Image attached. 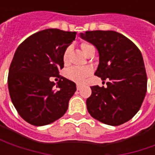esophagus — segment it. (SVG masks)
Segmentation results:
<instances>
[{
	"instance_id": "obj_1",
	"label": "esophagus",
	"mask_w": 155,
	"mask_h": 155,
	"mask_svg": "<svg viewBox=\"0 0 155 155\" xmlns=\"http://www.w3.org/2000/svg\"><path fill=\"white\" fill-rule=\"evenodd\" d=\"M80 89H81V85H80V84H77V90H78V91H79Z\"/></svg>"
}]
</instances>
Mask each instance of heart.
I'll use <instances>...</instances> for the list:
<instances>
[{
    "mask_svg": "<svg viewBox=\"0 0 155 155\" xmlns=\"http://www.w3.org/2000/svg\"><path fill=\"white\" fill-rule=\"evenodd\" d=\"M93 45L91 44L87 43V42H83L81 44V47L83 51L85 53L86 51L91 47ZM69 53H70V48H66L64 53H63V61L64 64L68 63V58ZM91 73V69L88 67H77V66H72L68 68L65 71H64V76L66 78H68L69 80L73 81L75 83H83L84 79L86 78Z\"/></svg>",
    "mask_w": 155,
    "mask_h": 155,
    "instance_id": "heart-1",
    "label": "heart"
}]
</instances>
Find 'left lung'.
<instances>
[{"mask_svg": "<svg viewBox=\"0 0 155 155\" xmlns=\"http://www.w3.org/2000/svg\"><path fill=\"white\" fill-rule=\"evenodd\" d=\"M80 37L94 45L99 53L95 75L108 79L107 87H91L88 112L99 122L118 126L140 110L147 92V73L138 47L115 31H87Z\"/></svg>", "mask_w": 155, "mask_h": 155, "instance_id": "8db88e82", "label": "left lung"}]
</instances>
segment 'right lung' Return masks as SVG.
Returning <instances> with one entry per match:
<instances>
[{"instance_id":"add662e5","label":"right lung","mask_w":155,"mask_h":155,"mask_svg":"<svg viewBox=\"0 0 155 155\" xmlns=\"http://www.w3.org/2000/svg\"><path fill=\"white\" fill-rule=\"evenodd\" d=\"M76 32L45 29L29 36L15 51L9 67L8 91L19 115L34 126H44L62 117L77 90L72 81L59 76L63 53ZM51 76L60 78L56 87Z\"/></svg>"}]
</instances>
